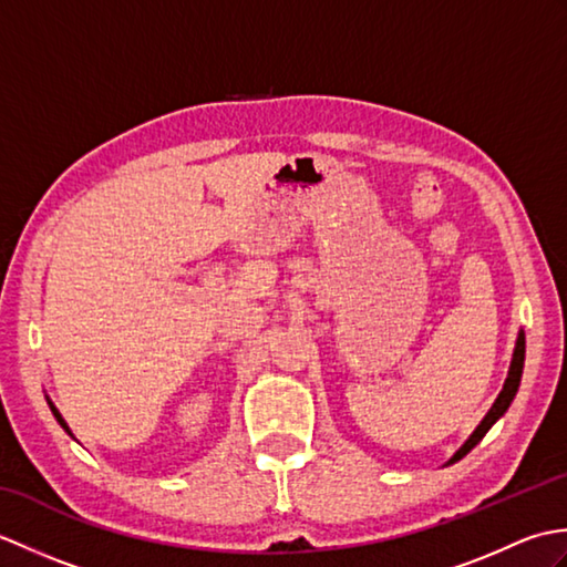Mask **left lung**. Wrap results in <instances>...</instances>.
I'll list each match as a JSON object with an SVG mask.
<instances>
[{
    "mask_svg": "<svg viewBox=\"0 0 567 567\" xmlns=\"http://www.w3.org/2000/svg\"><path fill=\"white\" fill-rule=\"evenodd\" d=\"M524 355H526V339H524V331H519V336H516V346H514V353H512V363H509L507 380H504V388H502V392L497 394L495 404L489 406V412L485 414V419L480 421L477 429H475L473 433H470L467 441L451 455V461L445 463V465L457 463L463 455H467L470 451H473L475 445H477L480 441H483L485 433H487L492 426H495V421H499V419L504 416V412H507L509 404L514 402L516 392H519V382H522V372H524Z\"/></svg>",
    "mask_w": 567,
    "mask_h": 567,
    "instance_id": "left-lung-1",
    "label": "left lung"
}]
</instances>
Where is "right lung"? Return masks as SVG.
Instances as JSON below:
<instances>
[{
    "label": "right lung",
    "mask_w": 567,
    "mask_h": 567,
    "mask_svg": "<svg viewBox=\"0 0 567 567\" xmlns=\"http://www.w3.org/2000/svg\"><path fill=\"white\" fill-rule=\"evenodd\" d=\"M48 406H51V412H53V416L58 419V424H60V426H63V429L68 431V436H72V431H70V426L65 424V419H63V414H60V412H58V409H55V404H53L51 400H48ZM72 439H75V436H72ZM75 441H78V439H75Z\"/></svg>",
    "instance_id": "add662e5"
}]
</instances>
